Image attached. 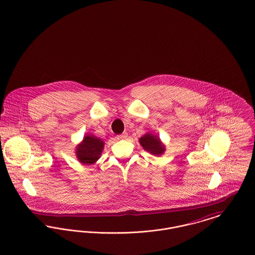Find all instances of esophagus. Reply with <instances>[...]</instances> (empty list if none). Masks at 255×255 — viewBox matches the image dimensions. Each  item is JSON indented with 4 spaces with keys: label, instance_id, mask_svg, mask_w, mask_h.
<instances>
[{
    "label": "esophagus",
    "instance_id": "esophagus-1",
    "mask_svg": "<svg viewBox=\"0 0 255 255\" xmlns=\"http://www.w3.org/2000/svg\"><path fill=\"white\" fill-rule=\"evenodd\" d=\"M127 136H128L127 133H123V134H121V135H118V138H119V139H125Z\"/></svg>",
    "mask_w": 255,
    "mask_h": 255
}]
</instances>
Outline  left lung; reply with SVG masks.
<instances>
[{
  "instance_id": "obj_1",
  "label": "left lung",
  "mask_w": 255,
  "mask_h": 255,
  "mask_svg": "<svg viewBox=\"0 0 255 255\" xmlns=\"http://www.w3.org/2000/svg\"><path fill=\"white\" fill-rule=\"evenodd\" d=\"M139 143L143 147V149L150 152L153 155L160 156L165 152V145L160 140L159 136L152 135V134H145L139 138Z\"/></svg>"
}]
</instances>
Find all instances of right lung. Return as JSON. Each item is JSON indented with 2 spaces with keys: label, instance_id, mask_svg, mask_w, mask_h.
I'll return each instance as SVG.
<instances>
[{
  "label": "right lung",
  "instance_id": "1",
  "mask_svg": "<svg viewBox=\"0 0 255 255\" xmlns=\"http://www.w3.org/2000/svg\"><path fill=\"white\" fill-rule=\"evenodd\" d=\"M104 148V141L99 137L87 135L83 141L77 146L76 155L83 165H92L101 156Z\"/></svg>",
  "mask_w": 255,
  "mask_h": 255
}]
</instances>
